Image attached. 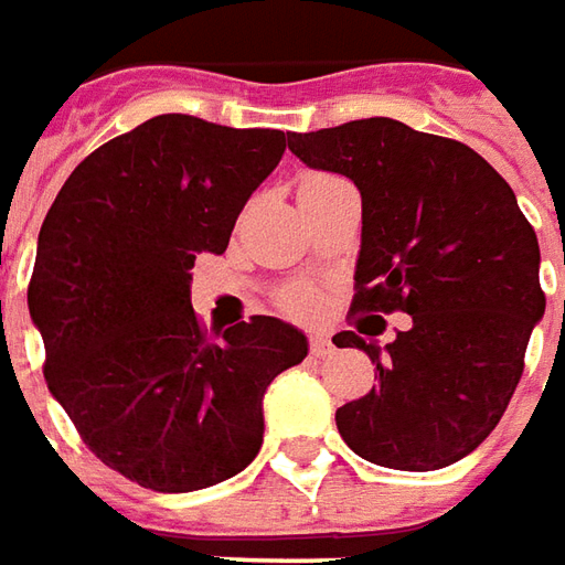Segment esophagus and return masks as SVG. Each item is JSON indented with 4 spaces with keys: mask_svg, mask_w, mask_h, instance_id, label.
I'll return each mask as SVG.
<instances>
[{
    "mask_svg": "<svg viewBox=\"0 0 565 565\" xmlns=\"http://www.w3.org/2000/svg\"><path fill=\"white\" fill-rule=\"evenodd\" d=\"M310 353L316 359H326V355L334 353V343L326 338V334H310Z\"/></svg>",
    "mask_w": 565,
    "mask_h": 565,
    "instance_id": "1",
    "label": "esophagus"
}]
</instances>
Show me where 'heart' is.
I'll return each instance as SVG.
<instances>
[{"label": "heart", "instance_id": "heart-1", "mask_svg": "<svg viewBox=\"0 0 565 565\" xmlns=\"http://www.w3.org/2000/svg\"><path fill=\"white\" fill-rule=\"evenodd\" d=\"M322 179H331V175H322V173L303 175L301 188L316 185V182H322ZM313 303H316V295L310 289H303V286H295V289H289L286 295H282V307H286V310L295 316L310 313V310H313Z\"/></svg>", "mask_w": 565, "mask_h": 565}]
</instances>
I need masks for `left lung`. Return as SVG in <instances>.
<instances>
[{
    "mask_svg": "<svg viewBox=\"0 0 565 565\" xmlns=\"http://www.w3.org/2000/svg\"><path fill=\"white\" fill-rule=\"evenodd\" d=\"M289 148L362 194L350 313L411 316L386 347L334 334L380 371L377 390L338 407L340 438L374 466H450L502 419L545 316L535 231L505 179L456 139L362 118L291 134Z\"/></svg>",
    "mask_w": 565,
    "mask_h": 565,
    "instance_id": "8db88e82",
    "label": "left lung"
}]
</instances>
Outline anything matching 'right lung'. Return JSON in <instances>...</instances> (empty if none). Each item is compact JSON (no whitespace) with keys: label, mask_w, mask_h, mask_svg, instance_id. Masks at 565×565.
<instances>
[{"label":"right lung","mask_w":565,"mask_h":565,"mask_svg":"<svg viewBox=\"0 0 565 565\" xmlns=\"http://www.w3.org/2000/svg\"><path fill=\"white\" fill-rule=\"evenodd\" d=\"M282 151V130L158 115L87 154L47 210L26 291L47 390L139 487L191 493L243 471L270 380L307 355L274 316L206 334L191 307L194 258L227 249Z\"/></svg>","instance_id":"1"}]
</instances>
